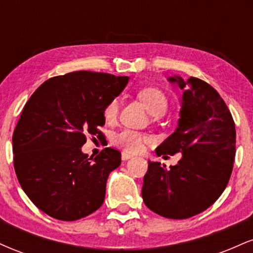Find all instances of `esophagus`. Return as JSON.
I'll return each instance as SVG.
<instances>
[{
    "instance_id": "34e87169",
    "label": "esophagus",
    "mask_w": 253,
    "mask_h": 253,
    "mask_svg": "<svg viewBox=\"0 0 253 253\" xmlns=\"http://www.w3.org/2000/svg\"><path fill=\"white\" fill-rule=\"evenodd\" d=\"M121 158H123V161H127V159L133 158V156L129 155V153H127V152H123L121 153Z\"/></svg>"
}]
</instances>
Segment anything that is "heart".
<instances>
[{
    "instance_id": "1",
    "label": "heart",
    "mask_w": 253,
    "mask_h": 253,
    "mask_svg": "<svg viewBox=\"0 0 253 253\" xmlns=\"http://www.w3.org/2000/svg\"><path fill=\"white\" fill-rule=\"evenodd\" d=\"M136 95L140 98L141 102L145 104L147 110L155 117H162L169 107V100H168L167 95L164 94L163 90L157 88V86H144V88L138 90ZM119 106L120 104H119L118 98H113L106 104L103 109V118L106 123L113 124L117 120L119 115ZM112 141L115 146L120 147L127 152L135 153L143 150L144 145L150 144L152 141V138L146 133L125 128L115 133Z\"/></svg>"
}]
</instances>
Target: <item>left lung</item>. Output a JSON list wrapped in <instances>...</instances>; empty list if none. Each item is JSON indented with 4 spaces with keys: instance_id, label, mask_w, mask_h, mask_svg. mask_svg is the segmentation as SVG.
<instances>
[{
    "instance_id": "1",
    "label": "left lung",
    "mask_w": 253,
    "mask_h": 253,
    "mask_svg": "<svg viewBox=\"0 0 253 253\" xmlns=\"http://www.w3.org/2000/svg\"><path fill=\"white\" fill-rule=\"evenodd\" d=\"M183 90L178 127L156 149L182 153L177 165L149 162L141 195L147 208L168 219H188L211 207L229 181L236 157V125L219 92L205 81L169 78Z\"/></svg>"
}]
</instances>
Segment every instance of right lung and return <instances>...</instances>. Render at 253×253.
<instances>
[{
    "mask_svg": "<svg viewBox=\"0 0 253 253\" xmlns=\"http://www.w3.org/2000/svg\"><path fill=\"white\" fill-rule=\"evenodd\" d=\"M128 77L75 71L43 82L25 104L13 134L14 169L34 205L62 221L88 216L102 206L110 171L121 153L106 147L88 158L86 136L103 138V109Z\"/></svg>",
    "mask_w": 253,
    "mask_h": 253,
    "instance_id": "obj_1",
    "label": "right lung"
}]
</instances>
